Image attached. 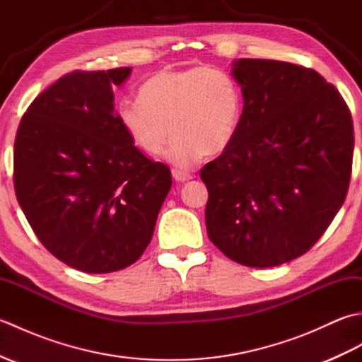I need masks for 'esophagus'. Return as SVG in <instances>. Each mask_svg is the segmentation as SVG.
<instances>
[{
  "mask_svg": "<svg viewBox=\"0 0 362 362\" xmlns=\"http://www.w3.org/2000/svg\"><path fill=\"white\" fill-rule=\"evenodd\" d=\"M171 173H173V179L175 182H187V180L191 179V177H193L187 171H180V169H173Z\"/></svg>",
  "mask_w": 362,
  "mask_h": 362,
  "instance_id": "34e87169",
  "label": "esophagus"
}]
</instances>
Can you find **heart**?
<instances>
[{
  "mask_svg": "<svg viewBox=\"0 0 362 362\" xmlns=\"http://www.w3.org/2000/svg\"><path fill=\"white\" fill-rule=\"evenodd\" d=\"M243 115L241 88L218 68L163 70L140 88V99L119 104L122 129L143 152L158 156L175 135L166 158L189 168L206 156H219L233 143Z\"/></svg>",
  "mask_w": 362,
  "mask_h": 362,
  "instance_id": "1",
  "label": "heart"
}]
</instances>
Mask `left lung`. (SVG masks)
<instances>
[{
  "mask_svg": "<svg viewBox=\"0 0 362 362\" xmlns=\"http://www.w3.org/2000/svg\"><path fill=\"white\" fill-rule=\"evenodd\" d=\"M244 99L230 148L201 169L210 241L236 263L274 267L308 252L341 210L353 121L332 83L310 68L240 59Z\"/></svg>",
  "mask_w": 362,
  "mask_h": 362,
  "instance_id": "obj_1",
  "label": "left lung"
}]
</instances>
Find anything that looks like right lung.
Returning <instances> with one entry per match:
<instances>
[{"label":"right lung","mask_w":362,"mask_h":362,"mask_svg":"<svg viewBox=\"0 0 362 362\" xmlns=\"http://www.w3.org/2000/svg\"><path fill=\"white\" fill-rule=\"evenodd\" d=\"M130 73L64 76L34 99L15 138V194L29 226L54 257L87 274L143 255L173 185L169 168L135 148L115 112L113 87Z\"/></svg>","instance_id":"obj_1"}]
</instances>
